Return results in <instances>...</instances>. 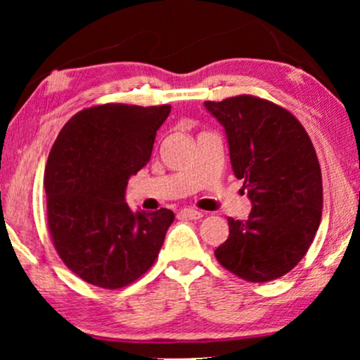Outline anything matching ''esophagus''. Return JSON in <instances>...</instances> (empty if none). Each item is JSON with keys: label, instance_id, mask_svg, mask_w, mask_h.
<instances>
[{"label": "esophagus", "instance_id": "1", "mask_svg": "<svg viewBox=\"0 0 360 360\" xmlns=\"http://www.w3.org/2000/svg\"><path fill=\"white\" fill-rule=\"evenodd\" d=\"M180 214L184 216V218H188V219H200L203 218V213L198 210H193V208H184L180 211Z\"/></svg>", "mask_w": 360, "mask_h": 360}]
</instances>
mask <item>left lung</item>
<instances>
[{"instance_id": "8db88e82", "label": "left lung", "mask_w": 360, "mask_h": 360, "mask_svg": "<svg viewBox=\"0 0 360 360\" xmlns=\"http://www.w3.org/2000/svg\"><path fill=\"white\" fill-rule=\"evenodd\" d=\"M224 126L231 167L252 203L245 221L228 218L229 236L214 250L231 274L270 282L308 252L323 210L321 169L297 117L252 95L205 101Z\"/></svg>"}]
</instances>
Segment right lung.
<instances>
[{
    "instance_id": "right-lung-1",
    "label": "right lung",
    "mask_w": 360,
    "mask_h": 360,
    "mask_svg": "<svg viewBox=\"0 0 360 360\" xmlns=\"http://www.w3.org/2000/svg\"><path fill=\"white\" fill-rule=\"evenodd\" d=\"M170 108H85L53 142L44 172L49 231L58 257L86 283L126 287L160 252L175 214L167 208L132 213L124 193L129 176L150 160Z\"/></svg>"
}]
</instances>
